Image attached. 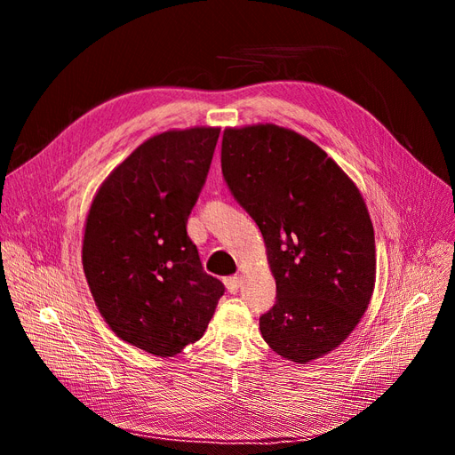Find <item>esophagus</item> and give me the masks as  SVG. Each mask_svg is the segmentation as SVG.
Returning a JSON list of instances; mask_svg holds the SVG:
<instances>
[{"label":"esophagus","instance_id":"34e87169","mask_svg":"<svg viewBox=\"0 0 455 455\" xmlns=\"http://www.w3.org/2000/svg\"><path fill=\"white\" fill-rule=\"evenodd\" d=\"M225 285H227V289H228V292H238V289L242 287V277L240 275H230V277H227L225 280Z\"/></svg>","mask_w":455,"mask_h":455}]
</instances>
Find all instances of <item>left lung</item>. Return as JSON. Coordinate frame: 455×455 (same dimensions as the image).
I'll return each mask as SVG.
<instances>
[{
  "instance_id": "left-lung-1",
  "label": "left lung",
  "mask_w": 455,
  "mask_h": 455,
  "mask_svg": "<svg viewBox=\"0 0 455 455\" xmlns=\"http://www.w3.org/2000/svg\"><path fill=\"white\" fill-rule=\"evenodd\" d=\"M221 170L260 228L275 280L262 339L295 363L329 354L374 289V228L357 187L314 141L274 124L227 128Z\"/></svg>"
}]
</instances>
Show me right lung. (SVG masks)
<instances>
[{
	"label": "right lung",
	"mask_w": 455,
	"mask_h": 455,
	"mask_svg": "<svg viewBox=\"0 0 455 455\" xmlns=\"http://www.w3.org/2000/svg\"><path fill=\"white\" fill-rule=\"evenodd\" d=\"M219 132L172 130L141 143L86 217L83 268L98 310L116 336L153 355L200 340L225 292L187 234Z\"/></svg>",
	"instance_id": "add662e5"
}]
</instances>
